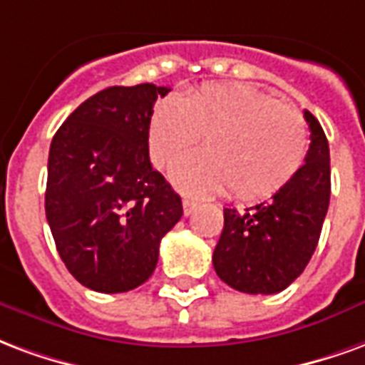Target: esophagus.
Returning <instances> with one entry per match:
<instances>
[{"mask_svg":"<svg viewBox=\"0 0 365 365\" xmlns=\"http://www.w3.org/2000/svg\"><path fill=\"white\" fill-rule=\"evenodd\" d=\"M196 208H198V202L192 200V198H185L182 200V212H185V215H190Z\"/></svg>","mask_w":365,"mask_h":365,"instance_id":"obj_1","label":"esophagus"}]
</instances>
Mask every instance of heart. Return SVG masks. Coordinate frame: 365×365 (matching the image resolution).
<instances>
[{
    "label": "heart",
    "instance_id": "heart-1",
    "mask_svg": "<svg viewBox=\"0 0 365 365\" xmlns=\"http://www.w3.org/2000/svg\"><path fill=\"white\" fill-rule=\"evenodd\" d=\"M198 138L204 153L185 159L173 182L206 196L230 188L243 202L267 200L305 163L309 138L295 108L247 85H202L163 98L148 122V148L159 169H171Z\"/></svg>",
    "mask_w": 365,
    "mask_h": 365
}]
</instances>
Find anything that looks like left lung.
Returning <instances> with one entry per match:
<instances>
[{
    "label": "left lung",
    "mask_w": 365,
    "mask_h": 365,
    "mask_svg": "<svg viewBox=\"0 0 365 365\" xmlns=\"http://www.w3.org/2000/svg\"><path fill=\"white\" fill-rule=\"evenodd\" d=\"M311 143L289 185L245 212L223 208L222 237L214 249L215 274L243 294H278L305 270L317 249L331 200V155L319 120L303 110Z\"/></svg>",
    "instance_id": "obj_1"
}]
</instances>
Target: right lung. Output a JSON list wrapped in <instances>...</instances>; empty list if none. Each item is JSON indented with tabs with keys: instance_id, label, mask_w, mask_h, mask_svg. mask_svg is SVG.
Returning <instances> with one entry per match:
<instances>
[{
	"instance_id": "right-lung-1",
	"label": "right lung",
	"mask_w": 365,
	"mask_h": 365,
	"mask_svg": "<svg viewBox=\"0 0 365 365\" xmlns=\"http://www.w3.org/2000/svg\"><path fill=\"white\" fill-rule=\"evenodd\" d=\"M169 91L153 83L103 89L52 138L48 225L66 268L93 292L142 286L182 215L180 196L151 167L148 148L153 105Z\"/></svg>"
}]
</instances>
